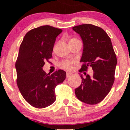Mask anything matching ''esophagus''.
Here are the masks:
<instances>
[{
    "label": "esophagus",
    "mask_w": 130,
    "mask_h": 130,
    "mask_svg": "<svg viewBox=\"0 0 130 130\" xmlns=\"http://www.w3.org/2000/svg\"><path fill=\"white\" fill-rule=\"evenodd\" d=\"M72 75V74H71V73H67V77L68 78V77H69L70 76H71Z\"/></svg>",
    "instance_id": "1"
}]
</instances>
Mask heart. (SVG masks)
Wrapping results in <instances>:
<instances>
[{"instance_id":"1","label":"heart","mask_w":130,"mask_h":130,"mask_svg":"<svg viewBox=\"0 0 130 130\" xmlns=\"http://www.w3.org/2000/svg\"><path fill=\"white\" fill-rule=\"evenodd\" d=\"M77 40V39H76V38H72V39L70 40V41H71V40ZM74 60H63L61 61L60 63H59V66L60 68H62V69H63L65 70H70L71 69V68H72V66L74 64Z\"/></svg>"}]
</instances>
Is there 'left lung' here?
Listing matches in <instances>:
<instances>
[{"mask_svg":"<svg viewBox=\"0 0 130 130\" xmlns=\"http://www.w3.org/2000/svg\"><path fill=\"white\" fill-rule=\"evenodd\" d=\"M73 30L80 35L83 42V62L79 72L86 71L89 67L93 71L82 79L81 84L75 89L77 99L86 104H96L103 100L111 90L114 82L117 63L111 38L99 27L92 24L74 26Z\"/></svg>","mask_w":130,"mask_h":130,"instance_id":"left-lung-1","label":"left lung"}]
</instances>
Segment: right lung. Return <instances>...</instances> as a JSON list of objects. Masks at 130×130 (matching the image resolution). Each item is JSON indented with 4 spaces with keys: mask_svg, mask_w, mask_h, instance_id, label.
I'll return each mask as SVG.
<instances>
[{
    "mask_svg": "<svg viewBox=\"0 0 130 130\" xmlns=\"http://www.w3.org/2000/svg\"><path fill=\"white\" fill-rule=\"evenodd\" d=\"M62 30L43 26L29 31L19 47L15 67L18 87L28 103L37 108L49 106L56 101L55 88L63 83L66 72L59 70L46 74L45 61L52 57L56 37Z\"/></svg>",
    "mask_w": 130,
    "mask_h": 130,
    "instance_id": "1",
    "label": "right lung"
}]
</instances>
